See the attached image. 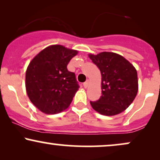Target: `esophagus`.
Wrapping results in <instances>:
<instances>
[{"instance_id":"1","label":"esophagus","mask_w":160,"mask_h":160,"mask_svg":"<svg viewBox=\"0 0 160 160\" xmlns=\"http://www.w3.org/2000/svg\"><path fill=\"white\" fill-rule=\"evenodd\" d=\"M89 81L87 80H86V81L83 83V86H84V87H85V88H87L88 86H89Z\"/></svg>"}]
</instances>
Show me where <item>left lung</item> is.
I'll list each match as a JSON object with an SVG mask.
<instances>
[{
  "label": "left lung",
  "instance_id": "left-lung-1",
  "mask_svg": "<svg viewBox=\"0 0 160 160\" xmlns=\"http://www.w3.org/2000/svg\"><path fill=\"white\" fill-rule=\"evenodd\" d=\"M102 74V96L90 102L100 114L114 116L128 108L138 91L135 68L123 56L111 52L88 55Z\"/></svg>",
  "mask_w": 160,
  "mask_h": 160
}]
</instances>
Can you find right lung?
<instances>
[{"label": "right lung", "instance_id": "1", "mask_svg": "<svg viewBox=\"0 0 160 160\" xmlns=\"http://www.w3.org/2000/svg\"><path fill=\"white\" fill-rule=\"evenodd\" d=\"M78 50L62 45L46 47L33 58L25 74V89L32 104L46 114L67 109L79 86L67 65Z\"/></svg>", "mask_w": 160, "mask_h": 160}]
</instances>
